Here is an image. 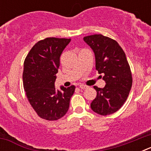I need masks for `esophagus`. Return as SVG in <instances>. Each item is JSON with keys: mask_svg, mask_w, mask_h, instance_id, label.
<instances>
[{"mask_svg": "<svg viewBox=\"0 0 151 151\" xmlns=\"http://www.w3.org/2000/svg\"><path fill=\"white\" fill-rule=\"evenodd\" d=\"M79 88L81 89H85V88H87L88 86H86V85H80Z\"/></svg>", "mask_w": 151, "mask_h": 151, "instance_id": "34e87169", "label": "esophagus"}]
</instances>
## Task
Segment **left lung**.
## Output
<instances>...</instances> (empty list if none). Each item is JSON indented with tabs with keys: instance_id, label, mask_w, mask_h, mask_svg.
Here are the masks:
<instances>
[{
	"instance_id": "8db88e82",
	"label": "left lung",
	"mask_w": 151,
	"mask_h": 151,
	"mask_svg": "<svg viewBox=\"0 0 151 151\" xmlns=\"http://www.w3.org/2000/svg\"><path fill=\"white\" fill-rule=\"evenodd\" d=\"M95 55L96 69L104 74L103 88L94 86L97 96L91 108L97 114L110 115L118 111L127 100L132 85V76L126 56L117 41L102 35L84 37Z\"/></svg>"
}]
</instances>
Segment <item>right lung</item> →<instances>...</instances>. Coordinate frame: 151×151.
I'll return each mask as SVG.
<instances>
[{
	"label": "right lung",
	"instance_id": "obj_1",
	"mask_svg": "<svg viewBox=\"0 0 151 151\" xmlns=\"http://www.w3.org/2000/svg\"><path fill=\"white\" fill-rule=\"evenodd\" d=\"M70 38H47L38 41L24 61L22 82L29 104L41 119L49 121L62 118L69 107L76 87H54L60 57Z\"/></svg>",
	"mask_w": 151,
	"mask_h": 151
}]
</instances>
